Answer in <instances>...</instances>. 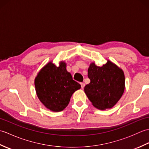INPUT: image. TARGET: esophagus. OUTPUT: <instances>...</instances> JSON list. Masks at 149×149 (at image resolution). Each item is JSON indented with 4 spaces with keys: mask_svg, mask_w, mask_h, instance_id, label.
<instances>
[{
    "mask_svg": "<svg viewBox=\"0 0 149 149\" xmlns=\"http://www.w3.org/2000/svg\"><path fill=\"white\" fill-rule=\"evenodd\" d=\"M85 86V84L84 83H81V88L82 89H83L84 87Z\"/></svg>",
    "mask_w": 149,
    "mask_h": 149,
    "instance_id": "1",
    "label": "esophagus"
}]
</instances>
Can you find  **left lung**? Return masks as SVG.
<instances>
[{"instance_id": "obj_1", "label": "left lung", "mask_w": 149, "mask_h": 149, "mask_svg": "<svg viewBox=\"0 0 149 149\" xmlns=\"http://www.w3.org/2000/svg\"><path fill=\"white\" fill-rule=\"evenodd\" d=\"M88 77L90 83L85 86L84 92L92 105L97 109L111 108L124 92V73L109 60L102 66L91 63L88 69Z\"/></svg>"}]
</instances>
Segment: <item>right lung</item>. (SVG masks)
<instances>
[{"label": "right lung", "instance_id": "obj_1", "mask_svg": "<svg viewBox=\"0 0 149 149\" xmlns=\"http://www.w3.org/2000/svg\"><path fill=\"white\" fill-rule=\"evenodd\" d=\"M36 95L40 102L54 112L61 111L81 85L73 80L66 70V63L61 61L58 66L49 61L40 70L34 79Z\"/></svg>", "mask_w": 149, "mask_h": 149}]
</instances>
